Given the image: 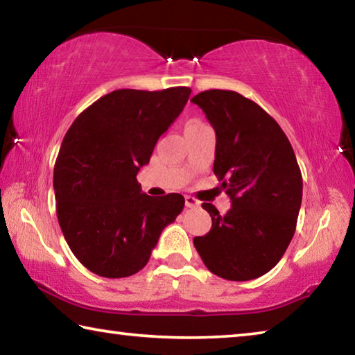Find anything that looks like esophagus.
<instances>
[{
    "label": "esophagus",
    "instance_id": "1",
    "mask_svg": "<svg viewBox=\"0 0 355 355\" xmlns=\"http://www.w3.org/2000/svg\"><path fill=\"white\" fill-rule=\"evenodd\" d=\"M184 203H186V208H197L200 205V202L197 200V199H194V197L192 196H186L184 197Z\"/></svg>",
    "mask_w": 355,
    "mask_h": 355
}]
</instances>
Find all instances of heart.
<instances>
[{"mask_svg":"<svg viewBox=\"0 0 355 355\" xmlns=\"http://www.w3.org/2000/svg\"><path fill=\"white\" fill-rule=\"evenodd\" d=\"M199 125H202V123H199V122H189L188 125H186V128H189V127H199Z\"/></svg>","mask_w":355,"mask_h":355,"instance_id":"heart-1","label":"heart"}]
</instances>
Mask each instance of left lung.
<instances>
[{
    "instance_id": "left-lung-1",
    "label": "left lung",
    "mask_w": 355,
    "mask_h": 355,
    "mask_svg": "<svg viewBox=\"0 0 355 355\" xmlns=\"http://www.w3.org/2000/svg\"><path fill=\"white\" fill-rule=\"evenodd\" d=\"M191 101L216 131L213 171L232 200L224 216L202 203L213 225L194 245L219 277L257 279L279 263L296 230L302 202L296 155L279 123L241 94L211 89Z\"/></svg>"
}]
</instances>
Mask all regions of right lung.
I'll list each match as a JSON object with an SVG mask.
<instances>
[{
    "instance_id": "add662e5",
    "label": "right lung",
    "mask_w": 355,
    "mask_h": 355,
    "mask_svg": "<svg viewBox=\"0 0 355 355\" xmlns=\"http://www.w3.org/2000/svg\"><path fill=\"white\" fill-rule=\"evenodd\" d=\"M189 95V87L119 89L84 110L65 135L53 177L58 220L91 272L120 279L141 271L182 213V194L150 197L136 175Z\"/></svg>"
}]
</instances>
